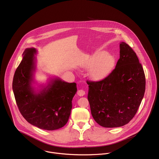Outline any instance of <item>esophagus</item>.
Masks as SVG:
<instances>
[{
    "label": "esophagus",
    "instance_id": "1",
    "mask_svg": "<svg viewBox=\"0 0 159 159\" xmlns=\"http://www.w3.org/2000/svg\"><path fill=\"white\" fill-rule=\"evenodd\" d=\"M77 94L79 96H83L85 94V91L83 89H79V90H78V91H77Z\"/></svg>",
    "mask_w": 159,
    "mask_h": 159
}]
</instances>
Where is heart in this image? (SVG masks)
<instances>
[{
	"label": "heart",
	"instance_id": "heart-1",
	"mask_svg": "<svg viewBox=\"0 0 159 159\" xmlns=\"http://www.w3.org/2000/svg\"><path fill=\"white\" fill-rule=\"evenodd\" d=\"M115 65L114 57L106 52L99 51L90 56L84 64L85 69H91L89 72L90 77L100 79L106 76Z\"/></svg>",
	"mask_w": 159,
	"mask_h": 159
}]
</instances>
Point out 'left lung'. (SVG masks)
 I'll return each mask as SVG.
<instances>
[{
	"label": "left lung",
	"instance_id": "obj_1",
	"mask_svg": "<svg viewBox=\"0 0 159 159\" xmlns=\"http://www.w3.org/2000/svg\"><path fill=\"white\" fill-rule=\"evenodd\" d=\"M120 48L114 70L102 80H87L92 116L105 128L128 124L137 113L145 90V73L137 54L125 42Z\"/></svg>",
	"mask_w": 159,
	"mask_h": 159
}]
</instances>
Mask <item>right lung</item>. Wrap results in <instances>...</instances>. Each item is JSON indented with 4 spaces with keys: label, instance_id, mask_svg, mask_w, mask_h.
I'll return each mask as SVG.
<instances>
[{
    "label": "right lung",
    "instance_id": "add662e5",
    "mask_svg": "<svg viewBox=\"0 0 159 159\" xmlns=\"http://www.w3.org/2000/svg\"><path fill=\"white\" fill-rule=\"evenodd\" d=\"M36 53L35 48H27L15 72L12 89L16 102L20 114L30 124L44 130L57 129L69 120L76 84L56 79L36 93L31 87Z\"/></svg>",
    "mask_w": 159,
    "mask_h": 159
}]
</instances>
